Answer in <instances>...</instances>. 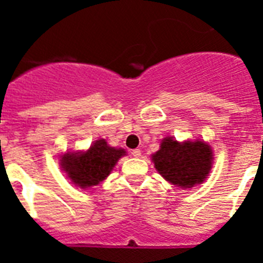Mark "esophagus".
Here are the masks:
<instances>
[{"mask_svg": "<svg viewBox=\"0 0 263 263\" xmlns=\"http://www.w3.org/2000/svg\"><path fill=\"white\" fill-rule=\"evenodd\" d=\"M132 155L136 158H139L141 157V150L139 148H134V150H132Z\"/></svg>", "mask_w": 263, "mask_h": 263, "instance_id": "34e87169", "label": "esophagus"}]
</instances>
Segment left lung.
I'll list each match as a JSON object with an SVG mask.
<instances>
[{
    "label": "left lung",
    "mask_w": 263,
    "mask_h": 263,
    "mask_svg": "<svg viewBox=\"0 0 263 263\" xmlns=\"http://www.w3.org/2000/svg\"><path fill=\"white\" fill-rule=\"evenodd\" d=\"M158 173L173 184L191 188L203 183L212 168L211 146L201 141H187L179 143L167 137L160 148L153 155Z\"/></svg>",
    "instance_id": "8db88e82"
}]
</instances>
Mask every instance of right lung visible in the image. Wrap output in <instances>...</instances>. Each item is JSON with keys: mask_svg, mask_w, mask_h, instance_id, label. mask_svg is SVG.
<instances>
[{"mask_svg": "<svg viewBox=\"0 0 263 263\" xmlns=\"http://www.w3.org/2000/svg\"><path fill=\"white\" fill-rule=\"evenodd\" d=\"M125 153L124 148L110 147L105 139H99L88 152L66 154L60 163L73 184L87 188L103 182Z\"/></svg>", "mask_w": 263, "mask_h": 263, "instance_id": "right-lung-1", "label": "right lung"}]
</instances>
